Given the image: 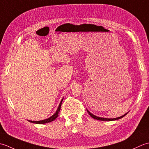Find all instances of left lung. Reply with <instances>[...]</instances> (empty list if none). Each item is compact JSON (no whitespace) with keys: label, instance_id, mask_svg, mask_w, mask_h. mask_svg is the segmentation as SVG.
Returning <instances> with one entry per match:
<instances>
[{"label":"left lung","instance_id":"left-lung-1","mask_svg":"<svg viewBox=\"0 0 149 149\" xmlns=\"http://www.w3.org/2000/svg\"><path fill=\"white\" fill-rule=\"evenodd\" d=\"M87 111H88V114H89V115H90L91 117H92L93 118L95 119V120H102V121H113V120H118V119H120V118H123V116H125L126 115H127V113H125V115H122V116L118 117V118H102V117H99V116H95V115H93L92 113H90V112L89 111H88V109H87Z\"/></svg>","mask_w":149,"mask_h":149}]
</instances>
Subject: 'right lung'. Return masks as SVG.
Here are the masks:
<instances>
[{
	"label": "right lung",
	"mask_w": 149,
	"mask_h": 149,
	"mask_svg": "<svg viewBox=\"0 0 149 149\" xmlns=\"http://www.w3.org/2000/svg\"><path fill=\"white\" fill-rule=\"evenodd\" d=\"M63 99L61 100V102H60L58 108V109H57V111H56V112L54 114V115L52 116L49 117V118L45 119V120H40V121H32V120H28V121L31 122V123H38V124H41V123H42V124H43V123H49V122L54 121V120L57 118V117H58V113L60 111V109H61V106Z\"/></svg>",
	"instance_id": "add662e5"
}]
</instances>
